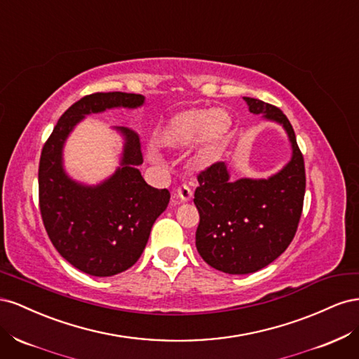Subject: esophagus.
<instances>
[{
	"label": "esophagus",
	"instance_id": "esophagus-1",
	"mask_svg": "<svg viewBox=\"0 0 359 359\" xmlns=\"http://www.w3.org/2000/svg\"><path fill=\"white\" fill-rule=\"evenodd\" d=\"M175 194H177V198L181 202H189L193 198V191H191V189L189 186H186V184H184V186H181V187H178Z\"/></svg>",
	"mask_w": 359,
	"mask_h": 359
}]
</instances>
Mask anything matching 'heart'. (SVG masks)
<instances>
[{
	"label": "heart",
	"mask_w": 359,
	"mask_h": 359,
	"mask_svg": "<svg viewBox=\"0 0 359 359\" xmlns=\"http://www.w3.org/2000/svg\"><path fill=\"white\" fill-rule=\"evenodd\" d=\"M232 128V116L222 107H189L172 115L153 135L156 147L181 151L194 144L198 161L208 165L220 156Z\"/></svg>",
	"instance_id": "1"
}]
</instances>
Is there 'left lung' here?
I'll list each match as a JSON object with an SVG mask.
<instances>
[{
    "mask_svg": "<svg viewBox=\"0 0 359 359\" xmlns=\"http://www.w3.org/2000/svg\"><path fill=\"white\" fill-rule=\"evenodd\" d=\"M244 100L250 112L286 130L292 157L266 180H231L223 161L199 173L196 248L206 264L226 274L256 273L285 252L297 233L306 193L304 158L286 115L262 100Z\"/></svg>",
    "mask_w": 359,
    "mask_h": 359,
    "instance_id": "left-lung-1",
    "label": "left lung"
}]
</instances>
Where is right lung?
I'll return each instance as SVG.
<instances>
[{"mask_svg":"<svg viewBox=\"0 0 359 359\" xmlns=\"http://www.w3.org/2000/svg\"><path fill=\"white\" fill-rule=\"evenodd\" d=\"M145 97L128 93L85 95L61 115L41 149L39 202L43 224L58 253L94 277H111L133 266L148 243L151 227L166 210L170 193L148 186L139 136L116 127L124 139L114 175L97 186L72 180L62 165V148L73 128L90 114L114 107L136 109Z\"/></svg>","mask_w":359,"mask_h":359,"instance_id":"right-lung-1","label":"right lung"}]
</instances>
